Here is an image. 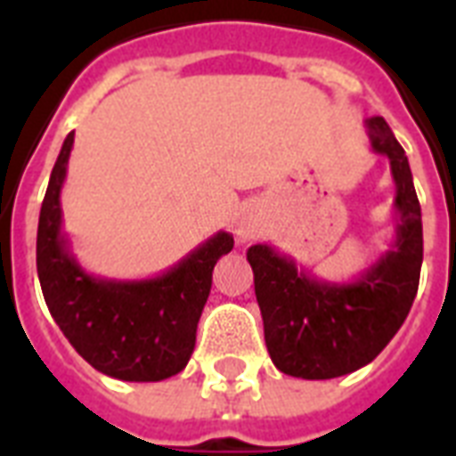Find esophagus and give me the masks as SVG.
<instances>
[{"instance_id": "34e87169", "label": "esophagus", "mask_w": 456, "mask_h": 456, "mask_svg": "<svg viewBox=\"0 0 456 456\" xmlns=\"http://www.w3.org/2000/svg\"><path fill=\"white\" fill-rule=\"evenodd\" d=\"M236 236H239V241H243V243L253 241V239L257 236V224L246 217V220L239 222V227H236Z\"/></svg>"}]
</instances>
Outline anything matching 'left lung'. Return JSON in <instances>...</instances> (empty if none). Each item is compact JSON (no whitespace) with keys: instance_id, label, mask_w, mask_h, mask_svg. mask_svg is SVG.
I'll list each match as a JSON object with an SVG mask.
<instances>
[{"instance_id":"obj_1","label":"left lung","mask_w":456,"mask_h":456,"mask_svg":"<svg viewBox=\"0 0 456 456\" xmlns=\"http://www.w3.org/2000/svg\"><path fill=\"white\" fill-rule=\"evenodd\" d=\"M369 146L395 184V234L374 263L346 281L319 279L270 243L250 246L265 343L279 371L324 381L367 367L410 314L424 260V229L410 160L381 116L364 120Z\"/></svg>"}]
</instances>
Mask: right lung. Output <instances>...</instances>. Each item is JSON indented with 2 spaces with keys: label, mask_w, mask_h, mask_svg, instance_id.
Returning <instances> with one entry per match:
<instances>
[{
  "label": "right lung",
  "mask_w": 456,
  "mask_h": 456,
  "mask_svg": "<svg viewBox=\"0 0 456 456\" xmlns=\"http://www.w3.org/2000/svg\"><path fill=\"white\" fill-rule=\"evenodd\" d=\"M73 142L70 132L39 210L37 277L46 307L70 346L96 371L118 381L170 379L191 357L215 265L234 248V236L217 232L156 277L92 274L73 253L61 210Z\"/></svg>",
  "instance_id": "right-lung-1"
}]
</instances>
